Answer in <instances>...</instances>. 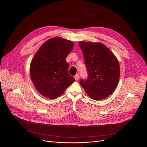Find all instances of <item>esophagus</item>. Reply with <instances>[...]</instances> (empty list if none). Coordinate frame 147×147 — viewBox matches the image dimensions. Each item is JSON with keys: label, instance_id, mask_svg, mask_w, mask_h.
<instances>
[{"label": "esophagus", "instance_id": "1", "mask_svg": "<svg viewBox=\"0 0 147 147\" xmlns=\"http://www.w3.org/2000/svg\"><path fill=\"white\" fill-rule=\"evenodd\" d=\"M74 78L76 80V81H78L79 80V75L78 74H77L75 76H74Z\"/></svg>", "mask_w": 147, "mask_h": 147}]
</instances>
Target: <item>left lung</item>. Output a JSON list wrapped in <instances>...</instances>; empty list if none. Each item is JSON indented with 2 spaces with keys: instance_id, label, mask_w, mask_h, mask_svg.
Masks as SVG:
<instances>
[{
  "instance_id": "8db88e82",
  "label": "left lung",
  "mask_w": 147,
  "mask_h": 147,
  "mask_svg": "<svg viewBox=\"0 0 147 147\" xmlns=\"http://www.w3.org/2000/svg\"><path fill=\"white\" fill-rule=\"evenodd\" d=\"M88 77L81 79L80 83L90 97L101 100L115 90L120 77L117 59L113 53L100 43L81 41Z\"/></svg>"
}]
</instances>
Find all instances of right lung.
Here are the masks:
<instances>
[{
	"mask_svg": "<svg viewBox=\"0 0 147 147\" xmlns=\"http://www.w3.org/2000/svg\"><path fill=\"white\" fill-rule=\"evenodd\" d=\"M73 48L71 41L53 38L40 47L30 66V76L36 90L51 99L63 94L75 81L69 74L66 58Z\"/></svg>",
	"mask_w": 147,
	"mask_h": 147,
	"instance_id": "1",
	"label": "right lung"
}]
</instances>
